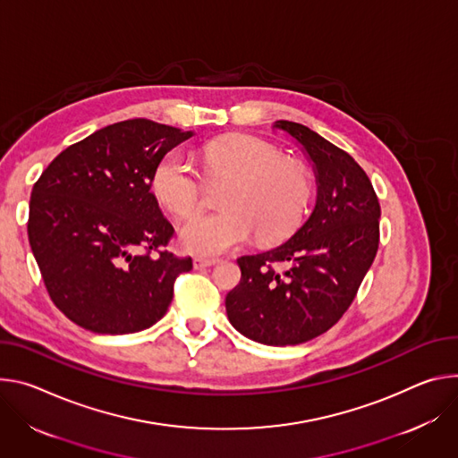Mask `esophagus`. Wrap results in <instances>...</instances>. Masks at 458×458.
<instances>
[{
	"mask_svg": "<svg viewBox=\"0 0 458 458\" xmlns=\"http://www.w3.org/2000/svg\"><path fill=\"white\" fill-rule=\"evenodd\" d=\"M216 262H218V259H201V257H196L192 260V266H194V269H206V267L215 266Z\"/></svg>",
	"mask_w": 458,
	"mask_h": 458,
	"instance_id": "1",
	"label": "esophagus"
}]
</instances>
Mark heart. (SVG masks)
<instances>
[{
	"label": "heart",
	"instance_id": "obj_1",
	"mask_svg": "<svg viewBox=\"0 0 458 458\" xmlns=\"http://www.w3.org/2000/svg\"><path fill=\"white\" fill-rule=\"evenodd\" d=\"M209 182H229L222 194V211L196 213L178 229L180 243L194 255L215 257L247 243L289 236L300 224L313 192L308 167L285 160L284 152L257 136H231L203 150ZM152 191L176 216L199 206L206 180L182 150H169L152 173Z\"/></svg>",
	"mask_w": 458,
	"mask_h": 458
}]
</instances>
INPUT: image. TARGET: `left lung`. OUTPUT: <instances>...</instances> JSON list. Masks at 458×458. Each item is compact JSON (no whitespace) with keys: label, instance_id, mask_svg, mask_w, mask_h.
Segmentation results:
<instances>
[{"label":"left lung","instance_id":"8db88e82","mask_svg":"<svg viewBox=\"0 0 458 458\" xmlns=\"http://www.w3.org/2000/svg\"><path fill=\"white\" fill-rule=\"evenodd\" d=\"M313 162L317 206L285 243L242 257L240 284L225 296L229 322L267 345H296L331 329L349 310L380 240V203L345 150L294 122L273 125Z\"/></svg>","mask_w":458,"mask_h":458}]
</instances>
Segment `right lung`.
<instances>
[{
    "label": "right lung",
    "instance_id": "obj_1",
    "mask_svg": "<svg viewBox=\"0 0 458 458\" xmlns=\"http://www.w3.org/2000/svg\"><path fill=\"white\" fill-rule=\"evenodd\" d=\"M191 136L145 118L118 122L62 150L34 183L32 255L50 300L80 327L138 333L167 313L192 260L165 249L174 229L150 185L157 164Z\"/></svg>",
    "mask_w": 458,
    "mask_h": 458
}]
</instances>
